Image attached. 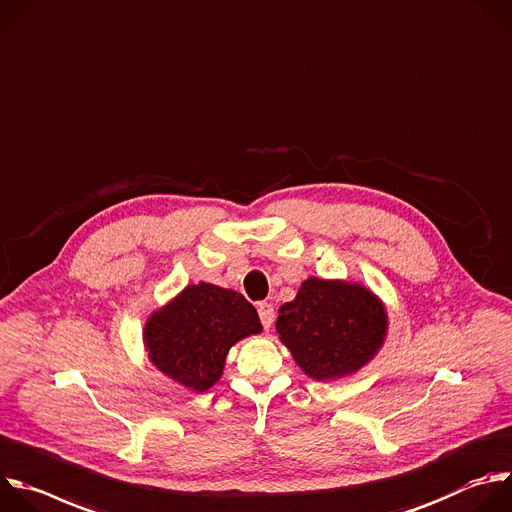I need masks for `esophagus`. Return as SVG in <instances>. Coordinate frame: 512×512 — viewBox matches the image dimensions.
Here are the masks:
<instances>
[{"label": "esophagus", "instance_id": "esophagus-1", "mask_svg": "<svg viewBox=\"0 0 512 512\" xmlns=\"http://www.w3.org/2000/svg\"><path fill=\"white\" fill-rule=\"evenodd\" d=\"M258 317L264 329H270L274 323V306L270 302H258Z\"/></svg>", "mask_w": 512, "mask_h": 512}]
</instances>
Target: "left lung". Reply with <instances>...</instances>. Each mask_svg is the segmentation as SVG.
Instances as JSON below:
<instances>
[{
    "mask_svg": "<svg viewBox=\"0 0 512 512\" xmlns=\"http://www.w3.org/2000/svg\"><path fill=\"white\" fill-rule=\"evenodd\" d=\"M387 315L361 284L309 278L278 311L276 333L300 369L319 381L359 371L381 347Z\"/></svg>",
    "mask_w": 512,
    "mask_h": 512,
    "instance_id": "obj_1",
    "label": "left lung"
}]
</instances>
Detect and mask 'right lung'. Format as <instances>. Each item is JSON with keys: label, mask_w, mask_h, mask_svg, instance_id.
Wrapping results in <instances>:
<instances>
[{"label": "right lung", "mask_w": 512, "mask_h": 512, "mask_svg": "<svg viewBox=\"0 0 512 512\" xmlns=\"http://www.w3.org/2000/svg\"><path fill=\"white\" fill-rule=\"evenodd\" d=\"M262 331L254 306L236 290L199 282L181 290L145 325L153 365L193 389L208 391L234 343Z\"/></svg>", "instance_id": "obj_1"}]
</instances>
